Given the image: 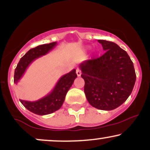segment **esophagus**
Returning a JSON list of instances; mask_svg holds the SVG:
<instances>
[{
  "mask_svg": "<svg viewBox=\"0 0 150 150\" xmlns=\"http://www.w3.org/2000/svg\"><path fill=\"white\" fill-rule=\"evenodd\" d=\"M76 73H77V75L78 77L81 76V75H82V72H81V70L80 69H78V68L76 70Z\"/></svg>",
  "mask_w": 150,
  "mask_h": 150,
  "instance_id": "obj_1",
  "label": "esophagus"
}]
</instances>
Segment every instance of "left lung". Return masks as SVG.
I'll use <instances>...</instances> for the list:
<instances>
[{
	"label": "left lung",
	"instance_id": "8db88e82",
	"mask_svg": "<svg viewBox=\"0 0 150 150\" xmlns=\"http://www.w3.org/2000/svg\"><path fill=\"white\" fill-rule=\"evenodd\" d=\"M106 52L101 57L80 65L85 80L84 91L93 107L104 111L118 108L127 100L135 85L136 75L128 54L115 43L98 40Z\"/></svg>",
	"mask_w": 150,
	"mask_h": 150
}]
</instances>
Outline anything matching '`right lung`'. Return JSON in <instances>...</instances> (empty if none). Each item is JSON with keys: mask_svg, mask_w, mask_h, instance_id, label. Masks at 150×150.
Wrapping results in <instances>:
<instances>
[{"mask_svg": "<svg viewBox=\"0 0 150 150\" xmlns=\"http://www.w3.org/2000/svg\"><path fill=\"white\" fill-rule=\"evenodd\" d=\"M57 44V42L39 45L27 51L24 56L20 58L15 70L14 82L17 84L20 81L29 65L36 59L47 54ZM77 77L76 70L73 69L70 73L63 75L54 88L45 97L37 101H29L20 99L25 107L35 114L44 116L50 114L59 109L64 102L65 96L69 90L74 80Z\"/></svg>", "mask_w": 150, "mask_h": 150, "instance_id": "obj_1", "label": "right lung"}]
</instances>
